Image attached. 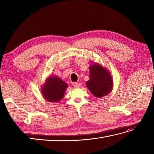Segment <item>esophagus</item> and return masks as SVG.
Masks as SVG:
<instances>
[{"label": "esophagus", "mask_w": 154, "mask_h": 154, "mask_svg": "<svg viewBox=\"0 0 154 154\" xmlns=\"http://www.w3.org/2000/svg\"><path fill=\"white\" fill-rule=\"evenodd\" d=\"M73 85L75 88H79V87H81V84L79 83H74L73 84Z\"/></svg>", "instance_id": "obj_1"}]
</instances>
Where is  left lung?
I'll use <instances>...</instances> for the list:
<instances>
[{"instance_id":"obj_1","label":"left lung","mask_w":154,"mask_h":154,"mask_svg":"<svg viewBox=\"0 0 154 154\" xmlns=\"http://www.w3.org/2000/svg\"><path fill=\"white\" fill-rule=\"evenodd\" d=\"M89 80L86 85L94 96L101 98L109 94L112 91V77L106 69L99 64L91 65L89 67Z\"/></svg>"}]
</instances>
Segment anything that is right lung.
I'll list each match as a JSON object with an SVG mask.
<instances>
[{
  "label": "right lung",
  "instance_id": "1",
  "mask_svg": "<svg viewBox=\"0 0 154 154\" xmlns=\"http://www.w3.org/2000/svg\"><path fill=\"white\" fill-rule=\"evenodd\" d=\"M67 84L58 77H48L42 88V92L45 99L49 102L55 103L63 99Z\"/></svg>",
  "mask_w": 154,
  "mask_h": 154
}]
</instances>
